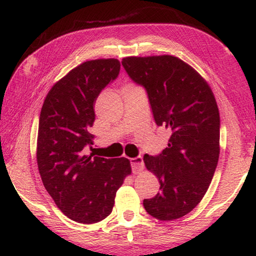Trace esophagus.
<instances>
[{
  "instance_id": "obj_1",
  "label": "esophagus",
  "mask_w": 256,
  "mask_h": 256,
  "mask_svg": "<svg viewBox=\"0 0 256 256\" xmlns=\"http://www.w3.org/2000/svg\"><path fill=\"white\" fill-rule=\"evenodd\" d=\"M130 166H132V172H134V174L138 172V171H142L143 166H144V164H143V158L141 156L130 158Z\"/></svg>"
}]
</instances>
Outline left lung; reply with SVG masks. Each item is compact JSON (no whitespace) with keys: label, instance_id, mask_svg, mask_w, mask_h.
Masks as SVG:
<instances>
[{"label":"left lung","instance_id":"obj_1","mask_svg":"<svg viewBox=\"0 0 256 256\" xmlns=\"http://www.w3.org/2000/svg\"><path fill=\"white\" fill-rule=\"evenodd\" d=\"M122 66L146 90L156 124L171 132L162 152L143 157L160 184L143 206L158 220L182 218L200 202L218 164L220 116L214 96L196 70L174 56L127 57Z\"/></svg>","mask_w":256,"mask_h":256}]
</instances>
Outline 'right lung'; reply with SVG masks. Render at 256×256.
Listing matches in <instances>:
<instances>
[{
	"label": "right lung",
	"instance_id": "right-lung-1",
	"mask_svg": "<svg viewBox=\"0 0 256 256\" xmlns=\"http://www.w3.org/2000/svg\"><path fill=\"white\" fill-rule=\"evenodd\" d=\"M118 59L85 62L56 82L40 115L37 164L42 182L58 208L80 224L110 214L115 194L130 174V162L85 155L92 143L88 129L96 120L94 104L120 73Z\"/></svg>",
	"mask_w": 256,
	"mask_h": 256
}]
</instances>
